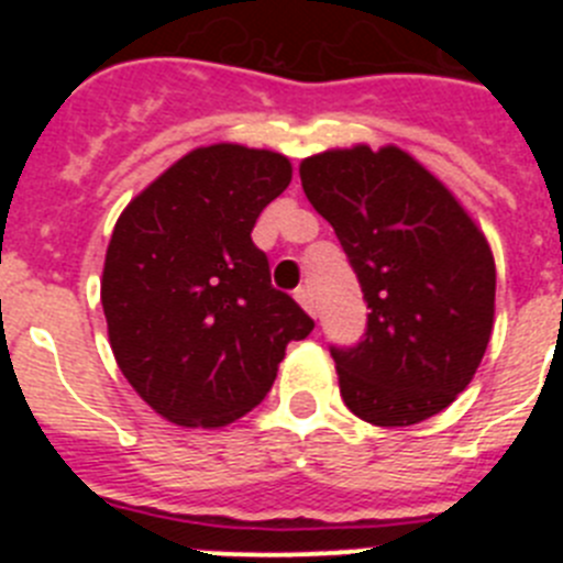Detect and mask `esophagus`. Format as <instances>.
<instances>
[{
	"instance_id": "esophagus-1",
	"label": "esophagus",
	"mask_w": 563,
	"mask_h": 563,
	"mask_svg": "<svg viewBox=\"0 0 563 563\" xmlns=\"http://www.w3.org/2000/svg\"><path fill=\"white\" fill-rule=\"evenodd\" d=\"M296 301L301 307H305V310L310 312V316H316V298H312L310 287H298V290H296Z\"/></svg>"
}]
</instances>
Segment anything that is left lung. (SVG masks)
<instances>
[{
	"label": "left lung",
	"instance_id": "1",
	"mask_svg": "<svg viewBox=\"0 0 563 563\" xmlns=\"http://www.w3.org/2000/svg\"><path fill=\"white\" fill-rule=\"evenodd\" d=\"M335 228L369 307L355 346H330L352 415L415 426L479 369L494 330L496 265L454 194L397 146L332 148L298 168Z\"/></svg>",
	"mask_w": 563,
	"mask_h": 563
}]
</instances>
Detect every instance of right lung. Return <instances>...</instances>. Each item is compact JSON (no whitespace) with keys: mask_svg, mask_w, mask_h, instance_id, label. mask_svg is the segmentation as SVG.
<instances>
[{"mask_svg":"<svg viewBox=\"0 0 563 563\" xmlns=\"http://www.w3.org/2000/svg\"><path fill=\"white\" fill-rule=\"evenodd\" d=\"M285 154L188 152L114 222L101 278L114 361L154 411L220 429L258 406L312 318L271 285L258 213L290 186Z\"/></svg>","mask_w":563,"mask_h":563,"instance_id":"obj_1","label":"right lung"}]
</instances>
